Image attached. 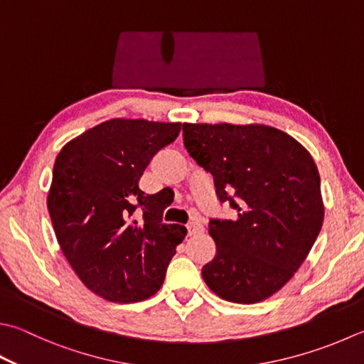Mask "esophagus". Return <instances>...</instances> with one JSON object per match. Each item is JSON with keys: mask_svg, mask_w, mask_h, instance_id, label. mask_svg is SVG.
I'll return each instance as SVG.
<instances>
[{"mask_svg": "<svg viewBox=\"0 0 364 364\" xmlns=\"http://www.w3.org/2000/svg\"><path fill=\"white\" fill-rule=\"evenodd\" d=\"M187 230H188V235L193 236V235H200V232H203V223L200 220H191L188 225H187Z\"/></svg>", "mask_w": 364, "mask_h": 364, "instance_id": "34e87169", "label": "esophagus"}]
</instances>
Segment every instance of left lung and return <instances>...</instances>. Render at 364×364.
Instances as JSON below:
<instances>
[{
	"label": "left lung",
	"mask_w": 364,
	"mask_h": 364,
	"mask_svg": "<svg viewBox=\"0 0 364 364\" xmlns=\"http://www.w3.org/2000/svg\"><path fill=\"white\" fill-rule=\"evenodd\" d=\"M183 146L214 176L236 220L210 218L217 253L203 279L217 296L255 304L294 276L323 223L320 176L311 154L266 125L183 123Z\"/></svg>",
	"instance_id": "1"
}]
</instances>
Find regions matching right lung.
<instances>
[{
    "mask_svg": "<svg viewBox=\"0 0 364 364\" xmlns=\"http://www.w3.org/2000/svg\"><path fill=\"white\" fill-rule=\"evenodd\" d=\"M181 123L112 119L60 150L47 208L68 263L88 290L138 303L160 290L187 228L163 223L166 205L139 179Z\"/></svg>",
    "mask_w": 364,
    "mask_h": 364,
    "instance_id": "obj_1",
    "label": "right lung"
}]
</instances>
